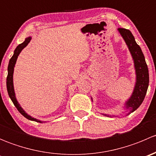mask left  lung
<instances>
[{
  "label": "left lung",
  "instance_id": "1",
  "mask_svg": "<svg viewBox=\"0 0 156 156\" xmlns=\"http://www.w3.org/2000/svg\"><path fill=\"white\" fill-rule=\"evenodd\" d=\"M119 31L124 40L126 42L127 47L134 61V66L136 69V82L134 90L130 98L126 102V107L130 110V112L136 109L144 101L149 86V70L145 60V57L139 45L135 41L134 37L128 29L119 28ZM103 115L109 116L103 114Z\"/></svg>",
  "mask_w": 156,
  "mask_h": 156
}]
</instances>
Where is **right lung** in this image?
<instances>
[{"instance_id": "1", "label": "right lung", "mask_w": 156, "mask_h": 156, "mask_svg": "<svg viewBox=\"0 0 156 156\" xmlns=\"http://www.w3.org/2000/svg\"><path fill=\"white\" fill-rule=\"evenodd\" d=\"M30 41H31V37H26V38L25 39V41L23 42V43L19 44L18 46H17V48L15 49V50H14V53L13 55H12V57L10 58V62H9L8 69H7V70H8V74H7V92H8L9 97H10L11 100H12V102L13 103L14 106H16V108L18 109V111L20 112L21 113L24 117H26V119H29V120L31 121H34V122H40L41 123V122H41V121L39 120H37V119H34V118H31V116L27 114V113H26V112L22 108L21 106H20V105L19 104L15 97V93H14V89H13V82H12V74H13L14 66H15V64H16V62L17 58H18L19 54H20V52L22 51V50H23L25 47L27 46V44L29 43Z\"/></svg>"}]
</instances>
